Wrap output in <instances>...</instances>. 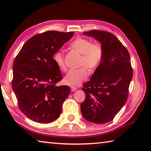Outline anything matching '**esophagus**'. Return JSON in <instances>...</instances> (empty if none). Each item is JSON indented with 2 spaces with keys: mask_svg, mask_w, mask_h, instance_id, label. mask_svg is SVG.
Returning <instances> with one entry per match:
<instances>
[{
  "mask_svg": "<svg viewBox=\"0 0 151 151\" xmlns=\"http://www.w3.org/2000/svg\"><path fill=\"white\" fill-rule=\"evenodd\" d=\"M76 89H77V88L76 87H75V86H71L70 87V91L72 92H75L76 91Z\"/></svg>",
  "mask_w": 151,
  "mask_h": 151,
  "instance_id": "1",
  "label": "esophagus"
}]
</instances>
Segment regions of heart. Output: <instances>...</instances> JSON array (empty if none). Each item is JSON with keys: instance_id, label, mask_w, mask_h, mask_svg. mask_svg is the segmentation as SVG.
<instances>
[{"instance_id": "b5f03b06", "label": "heart", "mask_w": 151, "mask_h": 151, "mask_svg": "<svg viewBox=\"0 0 151 151\" xmlns=\"http://www.w3.org/2000/svg\"><path fill=\"white\" fill-rule=\"evenodd\" d=\"M70 47L76 52L82 55L80 60V67L77 70L68 71L63 79V83L66 85L76 86L81 85L88 77V70L93 72L100 65L103 58L104 50L101 43H92L90 40L84 38H78L72 42ZM56 65L61 70H66L65 57L62 52H57L53 57Z\"/></svg>"}]
</instances>
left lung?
I'll use <instances>...</instances> for the list:
<instances>
[{
	"label": "left lung",
	"instance_id": "1",
	"mask_svg": "<svg viewBox=\"0 0 151 151\" xmlns=\"http://www.w3.org/2000/svg\"><path fill=\"white\" fill-rule=\"evenodd\" d=\"M101 42L104 54L101 63L83 85L86 99L81 111L86 121L104 124L113 120L127 102L132 78L129 51L113 34L99 30L84 32Z\"/></svg>",
	"mask_w": 151,
	"mask_h": 151
}]
</instances>
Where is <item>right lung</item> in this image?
Here are the masks:
<instances>
[{"mask_svg":"<svg viewBox=\"0 0 151 151\" xmlns=\"http://www.w3.org/2000/svg\"><path fill=\"white\" fill-rule=\"evenodd\" d=\"M73 35L55 30L36 35L24 43L15 58L12 90L20 110L33 121L48 123L60 115L70 88L55 86L63 77L53 57Z\"/></svg>","mask_w":151,"mask_h":151,"instance_id":"right-lung-1","label":"right lung"}]
</instances>
